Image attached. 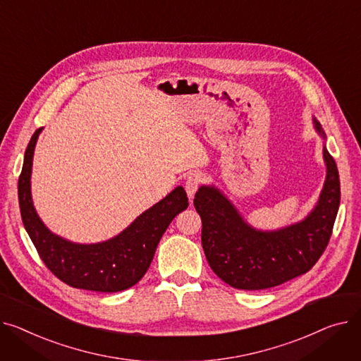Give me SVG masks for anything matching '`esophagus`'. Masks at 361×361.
<instances>
[{
  "label": "esophagus",
  "instance_id": "esophagus-1",
  "mask_svg": "<svg viewBox=\"0 0 361 361\" xmlns=\"http://www.w3.org/2000/svg\"><path fill=\"white\" fill-rule=\"evenodd\" d=\"M202 182H204V176L201 173H192L188 176V179L185 182V189H186V194L189 198H194L195 192L202 185Z\"/></svg>",
  "mask_w": 361,
  "mask_h": 361
}]
</instances>
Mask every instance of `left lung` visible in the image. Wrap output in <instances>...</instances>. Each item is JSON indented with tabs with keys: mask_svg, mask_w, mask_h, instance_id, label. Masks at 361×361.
Here are the masks:
<instances>
[{
	"mask_svg": "<svg viewBox=\"0 0 361 361\" xmlns=\"http://www.w3.org/2000/svg\"><path fill=\"white\" fill-rule=\"evenodd\" d=\"M314 130L325 137L313 118ZM326 179L316 207L295 224L262 231L249 226L214 186H201L194 205L201 216L205 258L217 277L239 290H264L306 274L321 258L340 207V175L324 147Z\"/></svg>",
	"mask_w": 361,
	"mask_h": 361,
	"instance_id": "obj_1",
	"label": "left lung"
}]
</instances>
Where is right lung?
<instances>
[{"label":"right lung","mask_w":361,"mask_h":361,"mask_svg":"<svg viewBox=\"0 0 361 361\" xmlns=\"http://www.w3.org/2000/svg\"><path fill=\"white\" fill-rule=\"evenodd\" d=\"M42 128L36 130L26 148L18 178L21 220L40 259L61 281L100 293H116L135 286L150 267L157 245L172 220L188 208L182 186L137 217L118 236L92 245L62 239L42 223L32 201L30 176L33 153Z\"/></svg>","instance_id":"1"}]
</instances>
